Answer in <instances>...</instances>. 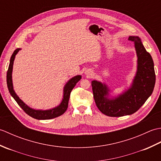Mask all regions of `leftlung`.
I'll return each instance as SVG.
<instances>
[{
    "mask_svg": "<svg viewBox=\"0 0 161 161\" xmlns=\"http://www.w3.org/2000/svg\"><path fill=\"white\" fill-rule=\"evenodd\" d=\"M135 44L138 57L137 73L128 91L114 99L108 98V88L100 81H92L93 97L102 114L110 117L131 115L137 111L152 95L156 82L153 61L138 36H129Z\"/></svg>",
    "mask_w": 161,
    "mask_h": 161,
    "instance_id": "1",
    "label": "left lung"
}]
</instances>
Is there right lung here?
Wrapping results in <instances>:
<instances>
[{
  "label": "right lung",
  "instance_id": "add662e5",
  "mask_svg": "<svg viewBox=\"0 0 161 161\" xmlns=\"http://www.w3.org/2000/svg\"><path fill=\"white\" fill-rule=\"evenodd\" d=\"M20 50V48H17L14 50V52L13 53L11 58H10L9 68L8 70V73H7V84H8V88L10 94H11L13 98L14 99L15 101L17 102V104L20 106V108H21L27 114L31 116L33 118H35L37 119H49L57 118L58 116H60L64 114L68 108V101H69L71 91L73 89V88L75 86L76 84L81 80V75H77V76L71 78L70 80L68 81L67 84L65 85L64 88V98L62 100V102H61V103L58 106V107L46 111L35 110V109L31 108L29 107L28 106H27L18 96H17V95L15 93V92L14 91L13 88L12 80L13 64L16 54Z\"/></svg>",
  "mask_w": 161,
  "mask_h": 161
}]
</instances>
